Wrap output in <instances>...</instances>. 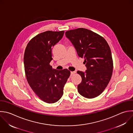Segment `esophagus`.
Returning <instances> with one entry per match:
<instances>
[{"label":"esophagus","instance_id":"34e87169","mask_svg":"<svg viewBox=\"0 0 133 133\" xmlns=\"http://www.w3.org/2000/svg\"><path fill=\"white\" fill-rule=\"evenodd\" d=\"M76 73L75 71H71V76H72L74 74H75Z\"/></svg>","mask_w":133,"mask_h":133}]
</instances>
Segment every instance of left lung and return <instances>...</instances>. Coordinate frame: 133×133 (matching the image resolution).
Instances as JSON below:
<instances>
[{
	"label": "left lung",
	"instance_id": "left-lung-1",
	"mask_svg": "<svg viewBox=\"0 0 133 133\" xmlns=\"http://www.w3.org/2000/svg\"><path fill=\"white\" fill-rule=\"evenodd\" d=\"M78 57L84 58L87 70L78 71L82 78L77 86L82 96L91 99L100 95L109 83L113 71L110 48L102 36L88 29L79 28L65 32Z\"/></svg>",
	"mask_w": 133,
	"mask_h": 133
}]
</instances>
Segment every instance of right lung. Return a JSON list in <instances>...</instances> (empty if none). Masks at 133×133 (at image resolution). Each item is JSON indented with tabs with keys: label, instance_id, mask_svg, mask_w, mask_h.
I'll use <instances>...</instances> for the list:
<instances>
[{
	"label": "right lung",
	"instance_id": "add662e5",
	"mask_svg": "<svg viewBox=\"0 0 133 133\" xmlns=\"http://www.w3.org/2000/svg\"><path fill=\"white\" fill-rule=\"evenodd\" d=\"M64 33L48 31L40 33L29 42L24 52L23 61L29 84L41 100L48 103L61 98L70 75L68 69L57 70L49 64L52 60V48Z\"/></svg>",
	"mask_w": 133,
	"mask_h": 133
}]
</instances>
